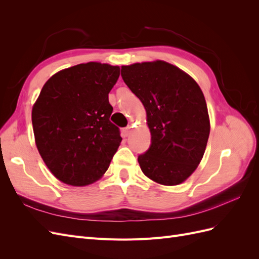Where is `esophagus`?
<instances>
[{
  "instance_id": "obj_1",
  "label": "esophagus",
  "mask_w": 259,
  "mask_h": 259,
  "mask_svg": "<svg viewBox=\"0 0 259 259\" xmlns=\"http://www.w3.org/2000/svg\"><path fill=\"white\" fill-rule=\"evenodd\" d=\"M131 131H132V127H131V126H127V127L123 128V135H124L125 137H127V136L131 134Z\"/></svg>"
}]
</instances>
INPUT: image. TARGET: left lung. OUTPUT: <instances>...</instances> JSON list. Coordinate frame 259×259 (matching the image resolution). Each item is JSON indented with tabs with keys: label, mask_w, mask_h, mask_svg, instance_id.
<instances>
[{
	"label": "left lung",
	"mask_w": 259,
	"mask_h": 259,
	"mask_svg": "<svg viewBox=\"0 0 259 259\" xmlns=\"http://www.w3.org/2000/svg\"><path fill=\"white\" fill-rule=\"evenodd\" d=\"M121 75L142 101L151 146L138 156L154 183L176 186L191 176L209 136L206 101L198 83L178 67L155 60L122 66Z\"/></svg>",
	"instance_id": "left-lung-1"
}]
</instances>
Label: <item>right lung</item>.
Segmentation results:
<instances>
[{"mask_svg":"<svg viewBox=\"0 0 259 259\" xmlns=\"http://www.w3.org/2000/svg\"><path fill=\"white\" fill-rule=\"evenodd\" d=\"M120 67L88 62L60 70L43 86L32 107L35 145L61 183L84 187L104 176L121 144L110 122L108 94Z\"/></svg>","mask_w":259,"mask_h":259,"instance_id":"right-lung-1","label":"right lung"}]
</instances>
